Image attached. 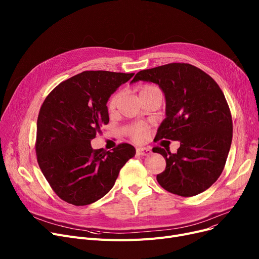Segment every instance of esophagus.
I'll return each instance as SVG.
<instances>
[{
    "label": "esophagus",
    "instance_id": "34e87169",
    "mask_svg": "<svg viewBox=\"0 0 259 259\" xmlns=\"http://www.w3.org/2000/svg\"><path fill=\"white\" fill-rule=\"evenodd\" d=\"M137 153H138V155H141V156H147V155H150V154H152V151H151V149H149V148H138L137 149Z\"/></svg>",
    "mask_w": 259,
    "mask_h": 259
}]
</instances>
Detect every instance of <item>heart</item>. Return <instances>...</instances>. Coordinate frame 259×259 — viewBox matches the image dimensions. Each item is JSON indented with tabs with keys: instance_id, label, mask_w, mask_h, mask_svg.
Returning <instances> with one entry per match:
<instances>
[{
	"instance_id": "heart-1",
	"label": "heart",
	"mask_w": 259,
	"mask_h": 259,
	"mask_svg": "<svg viewBox=\"0 0 259 259\" xmlns=\"http://www.w3.org/2000/svg\"><path fill=\"white\" fill-rule=\"evenodd\" d=\"M152 88H154V87H152V86H146V87H144V88L141 90V92L147 91V90L152 89ZM119 98H120V94L117 93V94H115L114 97L111 99L110 103H109V109H110V110H114L115 107L117 106V103H118ZM129 133H130V137H131L133 140H135V141H142V140L145 138V135H146V133H147V128H146L145 126H140V125L132 126V127L129 129Z\"/></svg>"
}]
</instances>
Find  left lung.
I'll return each instance as SVG.
<instances>
[{
	"instance_id": "left-lung-1",
	"label": "left lung",
	"mask_w": 259,
	"mask_h": 259,
	"mask_svg": "<svg viewBox=\"0 0 259 259\" xmlns=\"http://www.w3.org/2000/svg\"><path fill=\"white\" fill-rule=\"evenodd\" d=\"M140 80L158 85L165 95L166 118L156 140L181 144L176 153L153 148L167 164L156 176L158 184L185 197L206 191L221 176L232 143V117L222 89L206 72L185 63L142 70L131 84Z\"/></svg>"
}]
</instances>
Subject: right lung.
<instances>
[{
  "mask_svg": "<svg viewBox=\"0 0 259 259\" xmlns=\"http://www.w3.org/2000/svg\"><path fill=\"white\" fill-rule=\"evenodd\" d=\"M134 73L84 71L54 88L37 117L35 151L39 169L53 191L74 206L105 196L119 170L135 155L120 144L112 151L94 150L91 140L109 122L107 102Z\"/></svg>",
  "mask_w": 259,
  "mask_h": 259,
  "instance_id": "add662e5",
  "label": "right lung"
}]
</instances>
